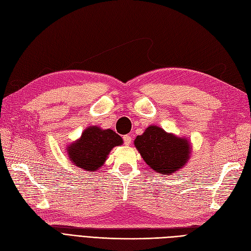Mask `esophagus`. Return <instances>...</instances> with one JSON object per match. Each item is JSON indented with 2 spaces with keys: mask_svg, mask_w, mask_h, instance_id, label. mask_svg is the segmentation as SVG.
<instances>
[{
  "mask_svg": "<svg viewBox=\"0 0 251 251\" xmlns=\"http://www.w3.org/2000/svg\"><path fill=\"white\" fill-rule=\"evenodd\" d=\"M124 141H125L126 146H130V144L132 143V137L130 135H125L124 136Z\"/></svg>",
  "mask_w": 251,
  "mask_h": 251,
  "instance_id": "esophagus-1",
  "label": "esophagus"
}]
</instances>
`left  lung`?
<instances>
[{
    "label": "left lung",
    "instance_id": "1",
    "mask_svg": "<svg viewBox=\"0 0 251 251\" xmlns=\"http://www.w3.org/2000/svg\"><path fill=\"white\" fill-rule=\"evenodd\" d=\"M135 148L151 170L173 175L180 171L192 156V144L185 137L165 132L158 126H150L134 140Z\"/></svg>",
    "mask_w": 251,
    "mask_h": 251
}]
</instances>
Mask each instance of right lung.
I'll list each match as a JSON object with an SVG mask.
<instances>
[{
  "label": "right lung",
  "mask_w": 251,
  "mask_h": 251,
  "mask_svg": "<svg viewBox=\"0 0 251 251\" xmlns=\"http://www.w3.org/2000/svg\"><path fill=\"white\" fill-rule=\"evenodd\" d=\"M123 138L111 128L91 126L81 136L66 148L69 160L77 168L87 172L100 170L112 149L121 146Z\"/></svg>",
  "instance_id": "1"
}]
</instances>
